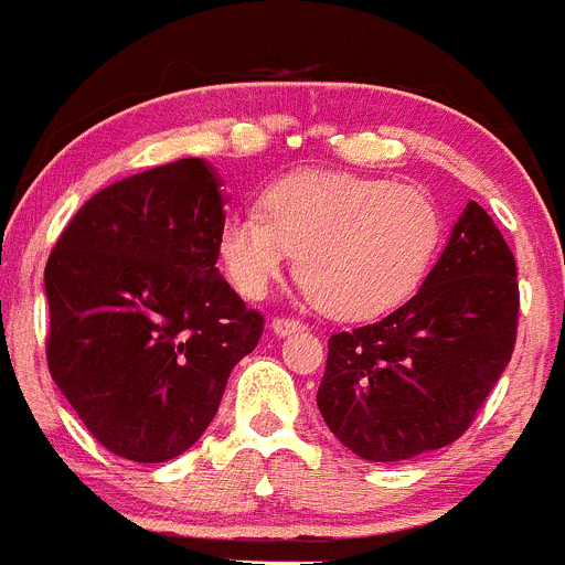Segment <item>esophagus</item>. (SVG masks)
Listing matches in <instances>:
<instances>
[{
	"label": "esophagus",
	"mask_w": 565,
	"mask_h": 565,
	"mask_svg": "<svg viewBox=\"0 0 565 565\" xmlns=\"http://www.w3.org/2000/svg\"><path fill=\"white\" fill-rule=\"evenodd\" d=\"M270 329L276 331L278 337L292 334V331H300V329H303V320H298V318H273Z\"/></svg>",
	"instance_id": "obj_1"
}]
</instances>
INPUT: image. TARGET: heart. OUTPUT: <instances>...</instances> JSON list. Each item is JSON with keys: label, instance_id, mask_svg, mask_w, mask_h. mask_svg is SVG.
<instances>
[{"label": "heart", "instance_id": "b5f03b06", "mask_svg": "<svg viewBox=\"0 0 565 565\" xmlns=\"http://www.w3.org/2000/svg\"><path fill=\"white\" fill-rule=\"evenodd\" d=\"M262 211H234L217 250L231 284L262 298L298 253V281L323 312L362 320L418 289L443 242L429 192L351 172H295L262 194Z\"/></svg>", "mask_w": 565, "mask_h": 565}]
</instances>
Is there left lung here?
Returning a JSON list of instances; mask_svg holds the SVG:
<instances>
[{
  "mask_svg": "<svg viewBox=\"0 0 565 565\" xmlns=\"http://www.w3.org/2000/svg\"><path fill=\"white\" fill-rule=\"evenodd\" d=\"M515 329L513 250L471 200L404 307L329 337L320 415L362 460L398 462L443 449L466 435L504 373Z\"/></svg>",
  "mask_w": 565,
  "mask_h": 565,
  "instance_id": "8db88e82",
  "label": "left lung"
}]
</instances>
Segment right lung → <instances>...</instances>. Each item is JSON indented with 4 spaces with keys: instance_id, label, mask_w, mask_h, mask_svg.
Instances as JSON below:
<instances>
[{
    "instance_id": "add662e5",
    "label": "right lung",
    "mask_w": 565,
    "mask_h": 565,
    "mask_svg": "<svg viewBox=\"0 0 565 565\" xmlns=\"http://www.w3.org/2000/svg\"><path fill=\"white\" fill-rule=\"evenodd\" d=\"M223 203L209 163L181 158L94 194L50 253L46 365L116 457L194 446L265 329L217 270Z\"/></svg>"
}]
</instances>
